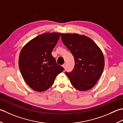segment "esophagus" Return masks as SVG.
<instances>
[{"label":"esophagus","mask_w":123,"mask_h":123,"mask_svg":"<svg viewBox=\"0 0 123 123\" xmlns=\"http://www.w3.org/2000/svg\"><path fill=\"white\" fill-rule=\"evenodd\" d=\"M62 67H63L64 68H66V64H64L63 65H62Z\"/></svg>","instance_id":"obj_1"}]
</instances>
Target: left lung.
<instances>
[{"label":"left lung","mask_w":123,"mask_h":123,"mask_svg":"<svg viewBox=\"0 0 123 123\" xmlns=\"http://www.w3.org/2000/svg\"><path fill=\"white\" fill-rule=\"evenodd\" d=\"M62 42L74 56L75 65L70 72H65L71 84L80 91L93 87L101 77L105 66L103 54L94 42L78 34L62 33Z\"/></svg>","instance_id":"left-lung-1"}]
</instances>
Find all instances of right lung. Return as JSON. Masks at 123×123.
<instances>
[{
  "instance_id": "add662e5",
  "label": "right lung",
  "mask_w": 123,
  "mask_h": 123,
  "mask_svg": "<svg viewBox=\"0 0 123 123\" xmlns=\"http://www.w3.org/2000/svg\"><path fill=\"white\" fill-rule=\"evenodd\" d=\"M61 34L39 35L29 42L20 52V72L24 81L35 91L42 92L48 89L56 77L64 71L51 55Z\"/></svg>"
}]
</instances>
